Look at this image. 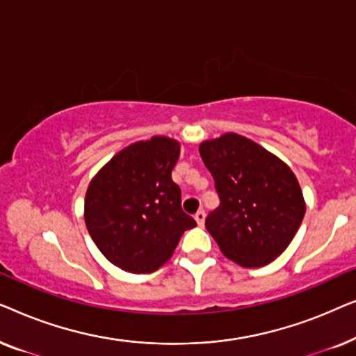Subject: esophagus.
<instances>
[{"mask_svg":"<svg viewBox=\"0 0 356 356\" xmlns=\"http://www.w3.org/2000/svg\"><path fill=\"white\" fill-rule=\"evenodd\" d=\"M194 218H196L197 225L202 227V225H204V220H206V212H204L202 209H199V211H197L196 213H194Z\"/></svg>","mask_w":356,"mask_h":356,"instance_id":"obj_1","label":"esophagus"}]
</instances>
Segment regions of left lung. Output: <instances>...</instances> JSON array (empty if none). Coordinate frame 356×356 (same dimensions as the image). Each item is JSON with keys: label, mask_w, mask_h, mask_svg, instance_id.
<instances>
[{"label": "left lung", "mask_w": 356, "mask_h": 356, "mask_svg": "<svg viewBox=\"0 0 356 356\" xmlns=\"http://www.w3.org/2000/svg\"><path fill=\"white\" fill-rule=\"evenodd\" d=\"M220 199L206 228L223 254L243 267L269 264L293 240L305 217L295 175L259 144L235 133L199 147Z\"/></svg>", "instance_id": "8db88e82"}]
</instances>
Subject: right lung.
<instances>
[{"mask_svg": "<svg viewBox=\"0 0 356 356\" xmlns=\"http://www.w3.org/2000/svg\"><path fill=\"white\" fill-rule=\"evenodd\" d=\"M179 144L168 138L136 143L116 154L92 179L86 194V225L111 264L149 274L170 259L196 220L181 209L172 179Z\"/></svg>", "mask_w": 356, "mask_h": 356, "instance_id": "1", "label": "right lung"}]
</instances>
